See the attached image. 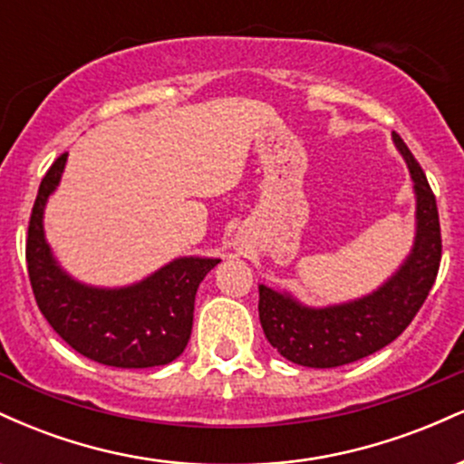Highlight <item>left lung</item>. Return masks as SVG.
<instances>
[{
  "mask_svg": "<svg viewBox=\"0 0 464 464\" xmlns=\"http://www.w3.org/2000/svg\"><path fill=\"white\" fill-rule=\"evenodd\" d=\"M392 143L408 165L414 194V239L395 273L366 295L327 305H307L292 292L259 284V321L266 338L295 364L334 369L384 349L412 323L432 290L440 264L436 198L397 132Z\"/></svg>",
  "mask_w": 464,
  "mask_h": 464,
  "instance_id": "1",
  "label": "left lung"
}]
</instances>
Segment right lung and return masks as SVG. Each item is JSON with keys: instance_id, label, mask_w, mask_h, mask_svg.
<instances>
[{"instance_id": "add662e5", "label": "right lung", "mask_w": 464, "mask_h": 464, "mask_svg": "<svg viewBox=\"0 0 464 464\" xmlns=\"http://www.w3.org/2000/svg\"><path fill=\"white\" fill-rule=\"evenodd\" d=\"M69 154L47 169L32 209L25 259L39 310L84 358L115 369H150L183 353L200 281L218 257L185 255L126 285H92L63 268L45 237V207L61 185Z\"/></svg>"}]
</instances>
